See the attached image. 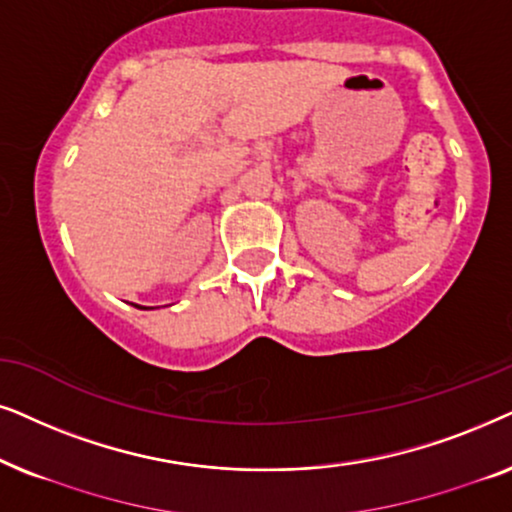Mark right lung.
<instances>
[{"instance_id":"obj_1","label":"right lung","mask_w":512,"mask_h":512,"mask_svg":"<svg viewBox=\"0 0 512 512\" xmlns=\"http://www.w3.org/2000/svg\"><path fill=\"white\" fill-rule=\"evenodd\" d=\"M138 309H142V306H138Z\"/></svg>"}]
</instances>
